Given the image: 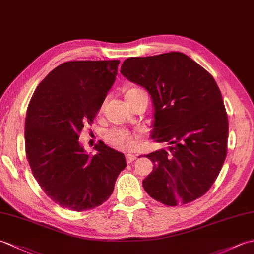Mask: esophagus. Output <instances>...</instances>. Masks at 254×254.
I'll list each match as a JSON object with an SVG mask.
<instances>
[{
    "instance_id": "1",
    "label": "esophagus",
    "mask_w": 254,
    "mask_h": 254,
    "mask_svg": "<svg viewBox=\"0 0 254 254\" xmlns=\"http://www.w3.org/2000/svg\"><path fill=\"white\" fill-rule=\"evenodd\" d=\"M126 158H127V161L128 164L132 163V161L135 160L137 158V155H134V154H131V153H127L126 155Z\"/></svg>"
}]
</instances>
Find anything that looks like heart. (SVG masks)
<instances>
[{"label":"heart","instance_id":"heart-1","mask_svg":"<svg viewBox=\"0 0 254 254\" xmlns=\"http://www.w3.org/2000/svg\"><path fill=\"white\" fill-rule=\"evenodd\" d=\"M146 93L139 87H128L124 90V97L126 100L128 102V105L133 104L134 101L137 100L139 97L145 95ZM141 134L130 132L124 128H113L109 131L105 136V139L108 145L118 150H122V152H127L136 146L137 143L141 141Z\"/></svg>","mask_w":254,"mask_h":254}]
</instances>
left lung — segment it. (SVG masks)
<instances>
[{
    "mask_svg": "<svg viewBox=\"0 0 254 254\" xmlns=\"http://www.w3.org/2000/svg\"><path fill=\"white\" fill-rule=\"evenodd\" d=\"M121 74L147 89L154 141L171 145L146 156L154 167L143 180L145 191L168 206L195 201L213 186L227 155L228 117L214 77L181 52L128 58Z\"/></svg>",
    "mask_w": 254,
    "mask_h": 254,
    "instance_id": "left-lung-1",
    "label": "left lung"
}]
</instances>
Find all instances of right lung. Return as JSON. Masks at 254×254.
Segmentation results:
<instances>
[{"label": "right lung", "mask_w": 254, "mask_h": 254, "mask_svg": "<svg viewBox=\"0 0 254 254\" xmlns=\"http://www.w3.org/2000/svg\"><path fill=\"white\" fill-rule=\"evenodd\" d=\"M119 63L64 62L38 85L29 101L26 157L40 188L63 208L83 212L100 206L127 167L124 155L104 143L90 156L78 142L115 83Z\"/></svg>", "instance_id": "right-lung-1"}]
</instances>
